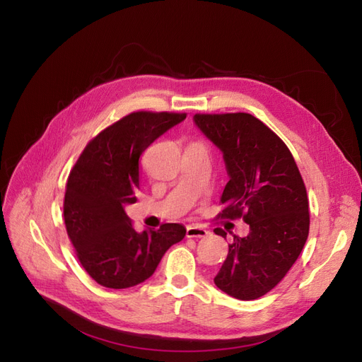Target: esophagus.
Instances as JSON below:
<instances>
[{"mask_svg":"<svg viewBox=\"0 0 362 362\" xmlns=\"http://www.w3.org/2000/svg\"><path fill=\"white\" fill-rule=\"evenodd\" d=\"M185 235H187V238H202L210 235V231H206L205 228L198 225H190L187 226V233H185Z\"/></svg>","mask_w":362,"mask_h":362,"instance_id":"obj_1","label":"esophagus"}]
</instances>
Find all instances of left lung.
I'll use <instances>...</instances> for the list:
<instances>
[{
	"label": "left lung",
	"mask_w": 362,
	"mask_h": 362,
	"mask_svg": "<svg viewBox=\"0 0 362 362\" xmlns=\"http://www.w3.org/2000/svg\"><path fill=\"white\" fill-rule=\"evenodd\" d=\"M194 122L223 152L229 181L217 217L249 225L234 235L214 284L240 300L275 288L299 258L310 233V204L302 175L278 134L249 113H196ZM214 233L226 237L222 228Z\"/></svg>",
	"instance_id": "obj_1"
}]
</instances>
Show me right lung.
<instances>
[{
	"instance_id": "1",
	"label": "right lung",
	"mask_w": 362,
	"mask_h": 362,
	"mask_svg": "<svg viewBox=\"0 0 362 362\" xmlns=\"http://www.w3.org/2000/svg\"><path fill=\"white\" fill-rule=\"evenodd\" d=\"M185 116L129 113L93 137L74 164L63 201L64 225L83 269L103 287L128 288L146 281L185 235L180 223L137 233L125 213V205L137 201L140 156Z\"/></svg>"
}]
</instances>
